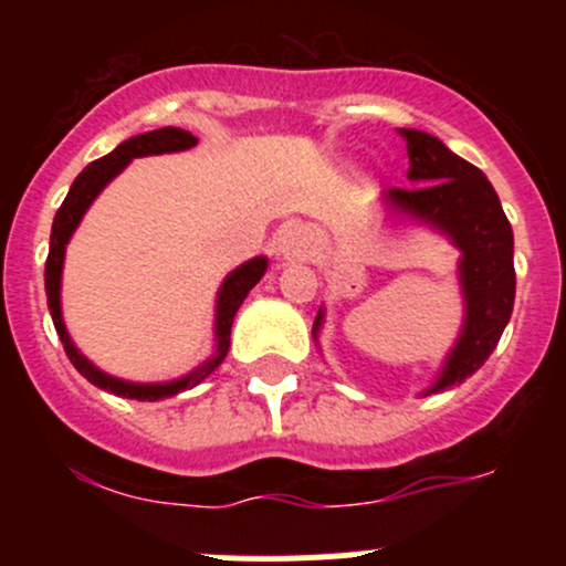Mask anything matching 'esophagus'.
Wrapping results in <instances>:
<instances>
[{"label":"esophagus","mask_w":566,"mask_h":566,"mask_svg":"<svg viewBox=\"0 0 566 566\" xmlns=\"http://www.w3.org/2000/svg\"><path fill=\"white\" fill-rule=\"evenodd\" d=\"M276 251L287 260H304L312 251V232L301 224H284L276 235Z\"/></svg>","instance_id":"1"}]
</instances>
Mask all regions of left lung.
Segmentation results:
<instances>
[{"label":"left lung","instance_id":"1","mask_svg":"<svg viewBox=\"0 0 566 566\" xmlns=\"http://www.w3.org/2000/svg\"><path fill=\"white\" fill-rule=\"evenodd\" d=\"M408 145V180L416 188L384 191V208L399 221L430 227L460 249L458 282L462 293V325L452 350L443 358L427 394L447 391L471 378L499 345L515 306V238L501 199L482 169L449 150L438 136L399 128ZM319 306L312 336L323 328Z\"/></svg>","mask_w":566,"mask_h":566}]
</instances>
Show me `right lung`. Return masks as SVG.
<instances>
[{"instance_id": "right-lung-1", "label": "right lung", "mask_w": 566, "mask_h": 566, "mask_svg": "<svg viewBox=\"0 0 566 566\" xmlns=\"http://www.w3.org/2000/svg\"><path fill=\"white\" fill-rule=\"evenodd\" d=\"M197 145V136L191 130L182 128H158L147 130V134L130 136V139L119 142L112 153L98 161H93L90 167H84V172L73 180L71 191H67L65 202L60 205L54 216V224H51V243H49V260H45V295H49V312L54 319V328L60 334L62 347H65L67 358H71L73 367L84 375L93 386L104 389L114 397L125 399H139V402H158V399L175 397V394L193 389V386L202 384L213 369H219V364L227 358L230 350V331L235 312L241 310L243 298L251 293L256 282L265 276L268 271V256H254V260L243 262L235 271L227 273V279L221 282L219 293H216V319H213V353L210 358H205L197 369H191L188 375L175 380H161V384H136V380H123L114 378V375L104 373V369L95 367L87 356L76 347V342L71 339L65 328V319H62V265H65V249L71 243L73 232L82 224L84 213L90 210V205L98 199V193L104 191L108 182L114 180L125 167H128L134 158L145 156H164V153H180L191 150Z\"/></svg>"}]
</instances>
